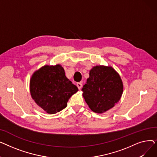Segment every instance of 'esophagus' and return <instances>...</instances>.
I'll return each instance as SVG.
<instances>
[{
  "label": "esophagus",
  "mask_w": 157,
  "mask_h": 157,
  "mask_svg": "<svg viewBox=\"0 0 157 157\" xmlns=\"http://www.w3.org/2000/svg\"><path fill=\"white\" fill-rule=\"evenodd\" d=\"M77 86H78V89L80 90V89H81L82 86H83V85H82L81 83H77Z\"/></svg>",
  "instance_id": "obj_1"
}]
</instances>
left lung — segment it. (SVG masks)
<instances>
[{
  "label": "left lung",
  "mask_w": 157,
  "mask_h": 157,
  "mask_svg": "<svg viewBox=\"0 0 157 157\" xmlns=\"http://www.w3.org/2000/svg\"><path fill=\"white\" fill-rule=\"evenodd\" d=\"M85 102L91 110L102 113L111 109L121 98L123 91L119 74L110 66L96 65L82 88Z\"/></svg>",
  "instance_id": "1"
}]
</instances>
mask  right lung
Here are the masks:
<instances>
[{
    "mask_svg": "<svg viewBox=\"0 0 157 157\" xmlns=\"http://www.w3.org/2000/svg\"><path fill=\"white\" fill-rule=\"evenodd\" d=\"M78 91L60 64L43 66L34 72L30 81L32 99L51 114L65 108L70 97Z\"/></svg>",
    "mask_w": 157,
    "mask_h": 157,
    "instance_id": "add662e5",
    "label": "right lung"
}]
</instances>
